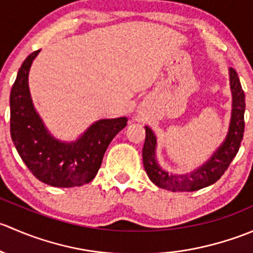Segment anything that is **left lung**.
<instances>
[{"label":"left lung","instance_id":"left-lung-1","mask_svg":"<svg viewBox=\"0 0 253 253\" xmlns=\"http://www.w3.org/2000/svg\"><path fill=\"white\" fill-rule=\"evenodd\" d=\"M229 71H230V88L233 94V111H231L228 136L223 144L214 152L211 159L195 171L185 175H174L163 170L155 158L157 138L152 129L145 126V141L142 150L143 165L148 177L158 187L172 192L176 191L192 192L205 188L216 182L235 158L245 131V93L242 90L236 71L234 68H230Z\"/></svg>","mask_w":253,"mask_h":253}]
</instances>
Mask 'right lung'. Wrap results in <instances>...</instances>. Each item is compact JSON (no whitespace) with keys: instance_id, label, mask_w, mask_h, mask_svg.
Instances as JSON below:
<instances>
[{"instance_id":"add662e5","label":"right lung","mask_w":253,"mask_h":253,"mask_svg":"<svg viewBox=\"0 0 253 253\" xmlns=\"http://www.w3.org/2000/svg\"><path fill=\"white\" fill-rule=\"evenodd\" d=\"M40 50L20 66L11 90V137L18 154L32 174L53 187H75L95 177L106 148L127 125L126 117L99 120L76 142L51 136L35 111L28 85L30 66Z\"/></svg>"}]
</instances>
